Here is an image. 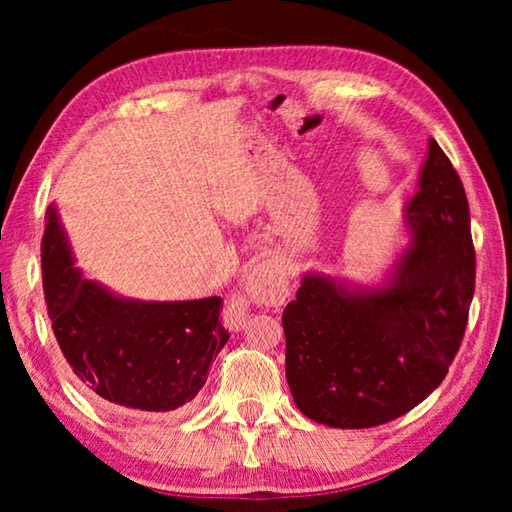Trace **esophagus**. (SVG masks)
I'll return each mask as SVG.
<instances>
[{
    "mask_svg": "<svg viewBox=\"0 0 512 512\" xmlns=\"http://www.w3.org/2000/svg\"><path fill=\"white\" fill-rule=\"evenodd\" d=\"M289 296V273L280 257H266L246 277L244 296H232L225 305V320L239 327L246 320L250 302L262 307H282Z\"/></svg>",
    "mask_w": 512,
    "mask_h": 512,
    "instance_id": "obj_1",
    "label": "esophagus"
}]
</instances>
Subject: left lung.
Masks as SVG:
<instances>
[{"label": "left lung", "instance_id": "left-lung-1", "mask_svg": "<svg viewBox=\"0 0 512 512\" xmlns=\"http://www.w3.org/2000/svg\"><path fill=\"white\" fill-rule=\"evenodd\" d=\"M411 244L393 280L352 293L305 275L284 307L287 381L309 420L368 429L429 397L461 348L476 253L461 178L436 140L406 205Z\"/></svg>", "mask_w": 512, "mask_h": 512}]
</instances>
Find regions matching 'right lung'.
<instances>
[{
	"instance_id": "right-lung-1",
	"label": "right lung",
	"mask_w": 512,
	"mask_h": 512,
	"mask_svg": "<svg viewBox=\"0 0 512 512\" xmlns=\"http://www.w3.org/2000/svg\"><path fill=\"white\" fill-rule=\"evenodd\" d=\"M42 237V289L56 341L90 393L121 409L167 413L189 404L230 339L219 296L140 302L112 296L72 266L54 207Z\"/></svg>"
}]
</instances>
